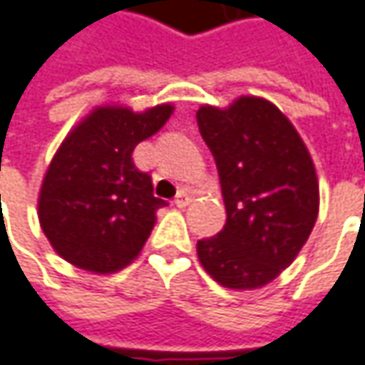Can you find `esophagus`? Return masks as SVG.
Masks as SVG:
<instances>
[{
	"mask_svg": "<svg viewBox=\"0 0 365 365\" xmlns=\"http://www.w3.org/2000/svg\"><path fill=\"white\" fill-rule=\"evenodd\" d=\"M190 202H192V194H190L187 190H182V192L178 194V198H175V206H178V208H185Z\"/></svg>",
	"mask_w": 365,
	"mask_h": 365,
	"instance_id": "esophagus-1",
	"label": "esophagus"
}]
</instances>
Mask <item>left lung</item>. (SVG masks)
<instances>
[{"label": "left lung", "mask_w": 365, "mask_h": 365, "mask_svg": "<svg viewBox=\"0 0 365 365\" xmlns=\"http://www.w3.org/2000/svg\"><path fill=\"white\" fill-rule=\"evenodd\" d=\"M196 118L227 206L222 230L198 241L200 263L225 288H262L296 259L317 222L319 182L309 149L262 98L243 96L227 110L202 106Z\"/></svg>", "instance_id": "8db88e82"}]
</instances>
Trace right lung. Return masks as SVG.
Returning a JSON list of instances; mask_svg holds the SVG:
<instances>
[{"label":"right lung","mask_w":365,"mask_h":365,"mask_svg":"<svg viewBox=\"0 0 365 365\" xmlns=\"http://www.w3.org/2000/svg\"><path fill=\"white\" fill-rule=\"evenodd\" d=\"M173 106L140 114L103 106L83 118L55 153L38 196V220L56 253L73 265L112 274L140 253L167 206L151 175L133 161L138 143L165 124Z\"/></svg>","instance_id":"add662e5"}]
</instances>
